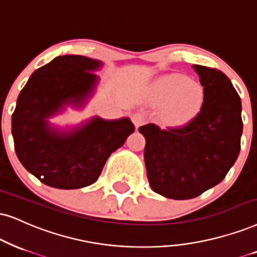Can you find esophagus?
<instances>
[{"label":"esophagus","instance_id":"34e87169","mask_svg":"<svg viewBox=\"0 0 257 257\" xmlns=\"http://www.w3.org/2000/svg\"><path fill=\"white\" fill-rule=\"evenodd\" d=\"M145 119H146L145 115H144V113H141V112H135L134 115L132 116V121H133V123H134L136 129H138L139 126H141L142 124H144Z\"/></svg>","mask_w":257,"mask_h":257}]
</instances>
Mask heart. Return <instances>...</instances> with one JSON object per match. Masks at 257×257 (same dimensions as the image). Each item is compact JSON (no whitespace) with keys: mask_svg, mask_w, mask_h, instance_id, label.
Listing matches in <instances>:
<instances>
[{"mask_svg":"<svg viewBox=\"0 0 257 257\" xmlns=\"http://www.w3.org/2000/svg\"><path fill=\"white\" fill-rule=\"evenodd\" d=\"M149 99L161 106V117L172 125H183L199 115L205 104V89L197 80L181 73L158 78L151 87Z\"/></svg>","mask_w":257,"mask_h":257,"instance_id":"1","label":"heart"}]
</instances>
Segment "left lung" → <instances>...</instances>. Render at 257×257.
I'll list each match as a JSON object with an SVG mask.
<instances>
[{
	"label": "left lung",
	"mask_w": 257,
	"mask_h": 257,
	"mask_svg": "<svg viewBox=\"0 0 257 257\" xmlns=\"http://www.w3.org/2000/svg\"><path fill=\"white\" fill-rule=\"evenodd\" d=\"M205 89V104L196 118L181 126L149 123L145 136V164L152 190L171 199H192L219 184L241 149L242 104L223 72L193 65Z\"/></svg>",
	"instance_id": "1"
}]
</instances>
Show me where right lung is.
<instances>
[{"label": "right lung", "instance_id": "obj_1", "mask_svg": "<svg viewBox=\"0 0 257 257\" xmlns=\"http://www.w3.org/2000/svg\"><path fill=\"white\" fill-rule=\"evenodd\" d=\"M100 67L102 61L87 57H57L33 72L19 95L12 116L16 155L47 186L72 190L93 184L110 154L135 131L126 117L95 116L67 129L50 121L67 106L86 104Z\"/></svg>", "mask_w": 257, "mask_h": 257}]
</instances>
